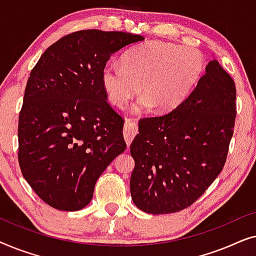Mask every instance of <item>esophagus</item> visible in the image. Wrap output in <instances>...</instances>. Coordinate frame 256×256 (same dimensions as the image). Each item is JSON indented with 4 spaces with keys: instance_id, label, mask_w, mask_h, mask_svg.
<instances>
[{
    "instance_id": "obj_1",
    "label": "esophagus",
    "mask_w": 256,
    "mask_h": 256,
    "mask_svg": "<svg viewBox=\"0 0 256 256\" xmlns=\"http://www.w3.org/2000/svg\"><path fill=\"white\" fill-rule=\"evenodd\" d=\"M138 134V126H136L135 122H132V120H127L124 121V140L126 142H127V146L129 148V146H130V143L134 138Z\"/></svg>"
}]
</instances>
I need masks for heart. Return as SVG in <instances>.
<instances>
[{
  "label": "heart",
  "mask_w": 256,
  "mask_h": 256,
  "mask_svg": "<svg viewBox=\"0 0 256 256\" xmlns=\"http://www.w3.org/2000/svg\"><path fill=\"white\" fill-rule=\"evenodd\" d=\"M204 57L196 48L149 40L127 50L122 65L108 62L101 84L110 104L124 108L140 92L138 110L154 107L170 113L186 100L204 71Z\"/></svg>",
  "instance_id": "b5f03b06"
}]
</instances>
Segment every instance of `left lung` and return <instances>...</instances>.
Instances as JSON below:
<instances>
[{
    "label": "left lung",
    "mask_w": 256,
    "mask_h": 256,
    "mask_svg": "<svg viewBox=\"0 0 256 256\" xmlns=\"http://www.w3.org/2000/svg\"><path fill=\"white\" fill-rule=\"evenodd\" d=\"M236 115L233 79L216 60L170 113L143 118L130 144V194L140 210L166 214L188 208L225 166Z\"/></svg>",
    "instance_id": "left-lung-1"
}]
</instances>
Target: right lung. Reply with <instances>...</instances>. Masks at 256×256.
I'll use <instances>...</instances> for the list:
<instances>
[{"instance_id": "right-lung-1", "label": "right lung", "mask_w": 256, "mask_h": 256, "mask_svg": "<svg viewBox=\"0 0 256 256\" xmlns=\"http://www.w3.org/2000/svg\"><path fill=\"white\" fill-rule=\"evenodd\" d=\"M144 37L80 30L48 46L31 70L18 118V163L42 200L78 211L126 150L124 118L108 104L101 71L112 54Z\"/></svg>"}]
</instances>
